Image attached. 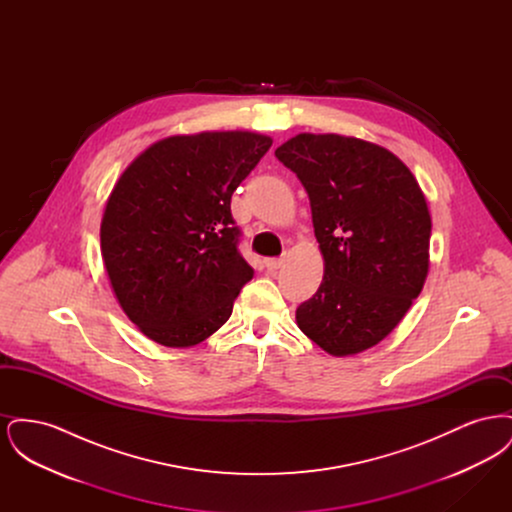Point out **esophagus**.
<instances>
[{
  "instance_id": "obj_1",
  "label": "esophagus",
  "mask_w": 512,
  "mask_h": 512,
  "mask_svg": "<svg viewBox=\"0 0 512 512\" xmlns=\"http://www.w3.org/2000/svg\"><path fill=\"white\" fill-rule=\"evenodd\" d=\"M265 267L270 272H276L278 268L282 267V259H278V257H270V259H265Z\"/></svg>"
}]
</instances>
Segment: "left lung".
<instances>
[{
  "label": "left lung",
  "mask_w": 512,
  "mask_h": 512,
  "mask_svg": "<svg viewBox=\"0 0 512 512\" xmlns=\"http://www.w3.org/2000/svg\"><path fill=\"white\" fill-rule=\"evenodd\" d=\"M309 194L324 278L297 311L301 332L330 355L384 340L422 292L432 220L409 171L384 147L299 134L274 151Z\"/></svg>",
  "instance_id": "left-lung-1"
}]
</instances>
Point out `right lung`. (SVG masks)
<instances>
[{
    "label": "right lung",
    "instance_id": "1",
    "mask_svg": "<svg viewBox=\"0 0 512 512\" xmlns=\"http://www.w3.org/2000/svg\"><path fill=\"white\" fill-rule=\"evenodd\" d=\"M272 140L203 132L161 140L122 172L101 220V255L122 311L167 347L207 340L253 278L230 199Z\"/></svg>",
    "mask_w": 512,
    "mask_h": 512
}]
</instances>
